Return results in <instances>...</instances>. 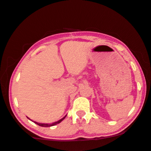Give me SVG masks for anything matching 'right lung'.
Wrapping results in <instances>:
<instances>
[{
    "instance_id": "add662e5",
    "label": "right lung",
    "mask_w": 151,
    "mask_h": 151,
    "mask_svg": "<svg viewBox=\"0 0 151 151\" xmlns=\"http://www.w3.org/2000/svg\"><path fill=\"white\" fill-rule=\"evenodd\" d=\"M66 116H67V115L65 116L62 118V119H60V120L56 121V122H54V123H52V124H42V123H38V122H36V121H33V122L35 123V124H37V125L40 126H42V127H50V126H53L57 125V124H60L61 121H62L64 120V119H65ZM28 119H29V118H28ZM30 121H32V120L30 119Z\"/></svg>"
}]
</instances>
